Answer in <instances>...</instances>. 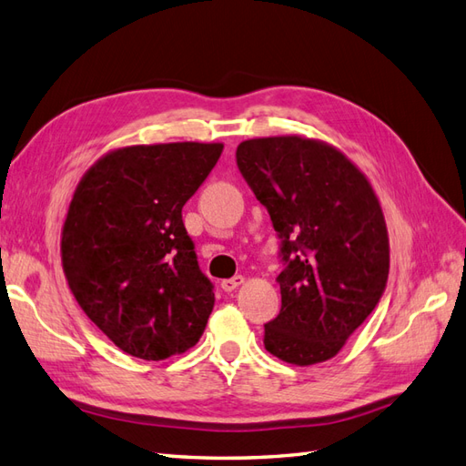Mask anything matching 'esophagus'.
Returning a JSON list of instances; mask_svg holds the SVG:
<instances>
[{
    "mask_svg": "<svg viewBox=\"0 0 466 466\" xmlns=\"http://www.w3.org/2000/svg\"><path fill=\"white\" fill-rule=\"evenodd\" d=\"M242 283H244V276H234V278H230V279H222L220 288H222V291L230 293V291H234V289L240 288Z\"/></svg>",
    "mask_w": 466,
    "mask_h": 466,
    "instance_id": "obj_1",
    "label": "esophagus"
}]
</instances>
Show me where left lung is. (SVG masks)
<instances>
[{
    "instance_id": "left-lung-1",
    "label": "left lung",
    "mask_w": 466,
    "mask_h": 466,
    "mask_svg": "<svg viewBox=\"0 0 466 466\" xmlns=\"http://www.w3.org/2000/svg\"><path fill=\"white\" fill-rule=\"evenodd\" d=\"M236 163L281 240V309L264 325V347L289 364L325 362L386 291L390 246L380 202L368 178L323 141L248 139Z\"/></svg>"
}]
</instances>
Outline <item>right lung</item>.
Listing matches in <instances>:
<instances>
[{
  "instance_id": "obj_1",
  "label": "right lung",
  "mask_w": 466,
  "mask_h": 466,
  "mask_svg": "<svg viewBox=\"0 0 466 466\" xmlns=\"http://www.w3.org/2000/svg\"><path fill=\"white\" fill-rule=\"evenodd\" d=\"M222 143L116 149L82 177L61 252L82 311L119 350L165 360L195 347L214 307L183 224V207L220 159Z\"/></svg>"
}]
</instances>
